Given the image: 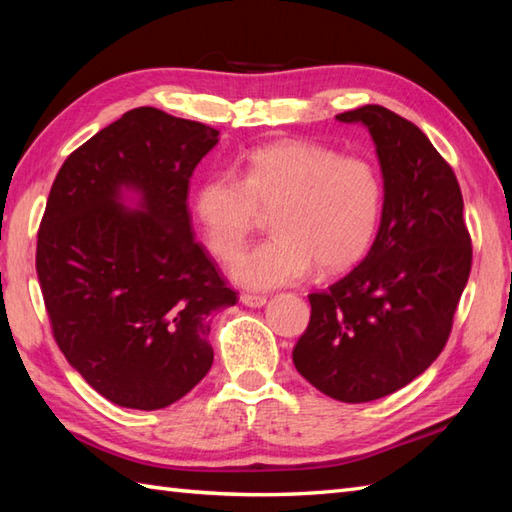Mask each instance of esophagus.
Segmentation results:
<instances>
[{
	"mask_svg": "<svg viewBox=\"0 0 512 512\" xmlns=\"http://www.w3.org/2000/svg\"><path fill=\"white\" fill-rule=\"evenodd\" d=\"M239 301H242L244 306H248V308H262L266 303V297L264 295H248V292H242Z\"/></svg>",
	"mask_w": 512,
	"mask_h": 512,
	"instance_id": "1",
	"label": "esophagus"
}]
</instances>
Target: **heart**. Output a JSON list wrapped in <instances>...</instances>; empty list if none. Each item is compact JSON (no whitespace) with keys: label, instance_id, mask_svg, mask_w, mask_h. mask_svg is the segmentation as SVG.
I'll list each match as a JSON object with an SVG mask.
<instances>
[{"label":"heart","instance_id":"obj_1","mask_svg":"<svg viewBox=\"0 0 512 512\" xmlns=\"http://www.w3.org/2000/svg\"><path fill=\"white\" fill-rule=\"evenodd\" d=\"M235 173H215L195 193V213L211 253L228 262L273 211L275 237L239 255L231 275L268 290L350 268L372 246L383 213V178L361 156L284 140L253 149Z\"/></svg>","mask_w":512,"mask_h":512}]
</instances>
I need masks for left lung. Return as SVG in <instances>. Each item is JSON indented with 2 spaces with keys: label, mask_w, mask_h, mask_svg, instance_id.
Instances as JSON below:
<instances>
[{
  "label": "left lung",
  "mask_w": 512,
  "mask_h": 512,
  "mask_svg": "<svg viewBox=\"0 0 512 512\" xmlns=\"http://www.w3.org/2000/svg\"><path fill=\"white\" fill-rule=\"evenodd\" d=\"M336 118L363 123L374 138L383 220L363 262L308 297L310 323L292 361L325 396L369 402L409 385L440 356L473 246L458 178L416 125L383 105Z\"/></svg>",
  "instance_id": "obj_1"
}]
</instances>
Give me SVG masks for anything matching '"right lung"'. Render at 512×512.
<instances>
[{
	"instance_id": "1",
	"label": "right lung",
	"mask_w": 512,
	"mask_h": 512,
	"mask_svg": "<svg viewBox=\"0 0 512 512\" xmlns=\"http://www.w3.org/2000/svg\"><path fill=\"white\" fill-rule=\"evenodd\" d=\"M217 129L136 107L65 158L37 233L52 336L85 383L127 409L180 400L213 365L209 314L235 306L195 242L189 182ZM136 188L145 212L117 202Z\"/></svg>"
}]
</instances>
